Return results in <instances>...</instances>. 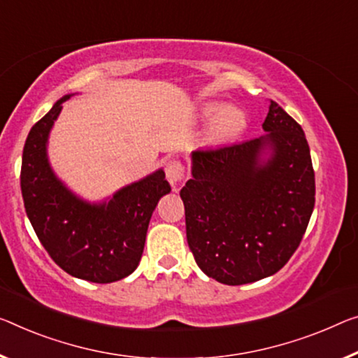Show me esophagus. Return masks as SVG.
Segmentation results:
<instances>
[{
  "mask_svg": "<svg viewBox=\"0 0 358 358\" xmlns=\"http://www.w3.org/2000/svg\"><path fill=\"white\" fill-rule=\"evenodd\" d=\"M164 173H166V179L171 185H179L184 179V166L182 163L178 160H169L164 166Z\"/></svg>",
  "mask_w": 358,
  "mask_h": 358,
  "instance_id": "34e87169",
  "label": "esophagus"
}]
</instances>
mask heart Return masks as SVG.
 I'll list each match as a JSON object with an SVG mask.
<instances>
[{"mask_svg":"<svg viewBox=\"0 0 358 358\" xmlns=\"http://www.w3.org/2000/svg\"><path fill=\"white\" fill-rule=\"evenodd\" d=\"M203 115L206 118L213 120L210 128V141L216 144H225V142H232L243 133L246 128V115L243 110L236 107H222L217 102H210L203 107Z\"/></svg>","mask_w":358,"mask_h":358,"instance_id":"1","label":"heart"}]
</instances>
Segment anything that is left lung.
<instances>
[{
    "label": "left lung",
    "instance_id": "8db88e82",
    "mask_svg": "<svg viewBox=\"0 0 358 358\" xmlns=\"http://www.w3.org/2000/svg\"><path fill=\"white\" fill-rule=\"evenodd\" d=\"M262 129L266 136L241 144L192 152V179L180 190L189 248L198 267L224 285L278 272L315 205L304 131L273 101Z\"/></svg>",
    "mask_w": 358,
    "mask_h": 358
}]
</instances>
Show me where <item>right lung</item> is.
I'll return each instance as SVG.
<instances>
[{"mask_svg": "<svg viewBox=\"0 0 358 358\" xmlns=\"http://www.w3.org/2000/svg\"><path fill=\"white\" fill-rule=\"evenodd\" d=\"M70 96L59 99L30 129L22 155V196L33 230L62 271L112 283L139 266L152 213L171 187L158 169L102 203L85 201L67 189L49 164L48 137Z\"/></svg>", "mask_w": 358, "mask_h": 358, "instance_id": "1", "label": "right lung"}]
</instances>
